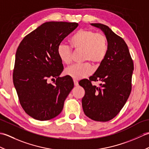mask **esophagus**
I'll return each mask as SVG.
<instances>
[{"instance_id":"34e87169","label":"esophagus","mask_w":149,"mask_h":149,"mask_svg":"<svg viewBox=\"0 0 149 149\" xmlns=\"http://www.w3.org/2000/svg\"><path fill=\"white\" fill-rule=\"evenodd\" d=\"M74 85L75 86H77L79 85V83L77 81H75V80H74Z\"/></svg>"}]
</instances>
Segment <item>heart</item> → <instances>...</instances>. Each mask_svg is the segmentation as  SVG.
<instances>
[{"label": "heart", "mask_w": 149, "mask_h": 149, "mask_svg": "<svg viewBox=\"0 0 149 149\" xmlns=\"http://www.w3.org/2000/svg\"><path fill=\"white\" fill-rule=\"evenodd\" d=\"M73 49L82 51V61L92 63L98 66L105 59L108 50L106 36L102 33H96L91 29L77 31L69 40ZM57 54L63 63L68 65L72 61V50L64 43H60ZM93 69L88 63L74 65L66 68L65 74L74 79H81L91 74Z\"/></svg>", "instance_id": "b5f03b06"}]
</instances>
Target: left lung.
<instances>
[{"mask_svg":"<svg viewBox=\"0 0 149 149\" xmlns=\"http://www.w3.org/2000/svg\"><path fill=\"white\" fill-rule=\"evenodd\" d=\"M91 25L105 34L108 50L105 59L90 79L79 83L85 90L82 106L85 115L91 120L107 122L118 115L131 93L133 61L121 37L106 25ZM91 81H100V86L92 85Z\"/></svg>","mask_w":149,"mask_h":149,"instance_id":"8db88e82","label":"left lung"}]
</instances>
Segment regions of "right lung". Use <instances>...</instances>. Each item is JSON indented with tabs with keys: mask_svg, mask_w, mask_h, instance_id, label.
Wrapping results in <instances>:
<instances>
[{
	"mask_svg": "<svg viewBox=\"0 0 149 149\" xmlns=\"http://www.w3.org/2000/svg\"><path fill=\"white\" fill-rule=\"evenodd\" d=\"M78 26L75 22H45L27 34L18 47L13 84L22 108L34 119L49 120L59 115L74 86L70 77H59L63 65L57 49ZM49 78L56 79L54 84L47 82Z\"/></svg>",
	"mask_w": 149,
	"mask_h": 149,
	"instance_id": "obj_1",
	"label": "right lung"
}]
</instances>
